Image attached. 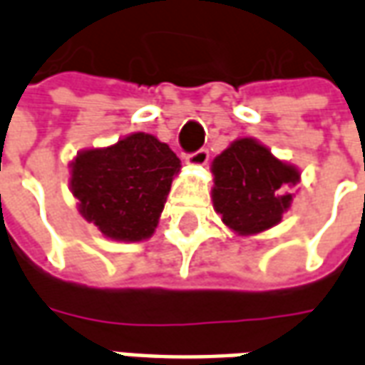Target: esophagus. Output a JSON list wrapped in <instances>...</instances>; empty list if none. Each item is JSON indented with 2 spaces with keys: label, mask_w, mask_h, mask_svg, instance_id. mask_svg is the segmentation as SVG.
I'll list each match as a JSON object with an SVG mask.
<instances>
[{
  "label": "esophagus",
  "mask_w": 365,
  "mask_h": 365,
  "mask_svg": "<svg viewBox=\"0 0 365 365\" xmlns=\"http://www.w3.org/2000/svg\"><path fill=\"white\" fill-rule=\"evenodd\" d=\"M185 162L191 164V166H205L209 162V150L207 148H199V150L191 152L185 156Z\"/></svg>",
  "instance_id": "34e87169"
}]
</instances>
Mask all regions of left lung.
Segmentation results:
<instances>
[{
  "label": "left lung",
  "mask_w": 365,
  "mask_h": 365,
  "mask_svg": "<svg viewBox=\"0 0 365 365\" xmlns=\"http://www.w3.org/2000/svg\"><path fill=\"white\" fill-rule=\"evenodd\" d=\"M213 174L215 209L238 235H256L282 221L291 205L285 185L299 182L295 168L252 138H240L217 156Z\"/></svg>",
  "instance_id": "8db88e82"
}]
</instances>
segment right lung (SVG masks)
Wrapping results in <instances>:
<instances>
[{
    "mask_svg": "<svg viewBox=\"0 0 365 365\" xmlns=\"http://www.w3.org/2000/svg\"><path fill=\"white\" fill-rule=\"evenodd\" d=\"M180 168L168 144L135 133L109 148L78 154L70 183L86 221L105 237L136 242L156 229Z\"/></svg>",
    "mask_w": 365,
    "mask_h": 365,
    "instance_id": "obj_1",
    "label": "right lung"
}]
</instances>
